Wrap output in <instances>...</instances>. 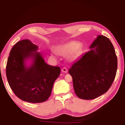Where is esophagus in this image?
I'll use <instances>...</instances> for the list:
<instances>
[{
    "mask_svg": "<svg viewBox=\"0 0 125 125\" xmlns=\"http://www.w3.org/2000/svg\"><path fill=\"white\" fill-rule=\"evenodd\" d=\"M62 72H63V73H67L68 72V69L65 67H64V68H63L62 69Z\"/></svg>",
    "mask_w": 125,
    "mask_h": 125,
    "instance_id": "34e87169",
    "label": "esophagus"
}]
</instances>
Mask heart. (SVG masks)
Returning a JSON list of instances; mask_svg holds the SVG:
<instances>
[{
	"label": "heart",
	"instance_id": "obj_1",
	"mask_svg": "<svg viewBox=\"0 0 125 125\" xmlns=\"http://www.w3.org/2000/svg\"><path fill=\"white\" fill-rule=\"evenodd\" d=\"M82 46L80 42L71 41L58 46L56 48V52L62 56H68L69 60L73 61L78 57L80 52Z\"/></svg>",
	"mask_w": 125,
	"mask_h": 125
}]
</instances>
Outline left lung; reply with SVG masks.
I'll list each match as a JSON object with an SVG mask.
<instances>
[{
	"instance_id": "8db88e82",
	"label": "left lung",
	"mask_w": 125,
	"mask_h": 125,
	"mask_svg": "<svg viewBox=\"0 0 125 125\" xmlns=\"http://www.w3.org/2000/svg\"><path fill=\"white\" fill-rule=\"evenodd\" d=\"M90 49L69 69L75 94L84 100L95 99L106 92L117 68V56L108 38L98 35Z\"/></svg>"
}]
</instances>
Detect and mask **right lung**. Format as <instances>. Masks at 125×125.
<instances>
[{
  "label": "right lung",
  "instance_id": "obj_1",
  "mask_svg": "<svg viewBox=\"0 0 125 125\" xmlns=\"http://www.w3.org/2000/svg\"><path fill=\"white\" fill-rule=\"evenodd\" d=\"M38 46L25 39L17 42L8 57L6 74L10 88L24 101L39 103L47 100L61 69L45 62ZM31 61V64L26 63Z\"/></svg>",
  "mask_w": 125,
  "mask_h": 125
}]
</instances>
